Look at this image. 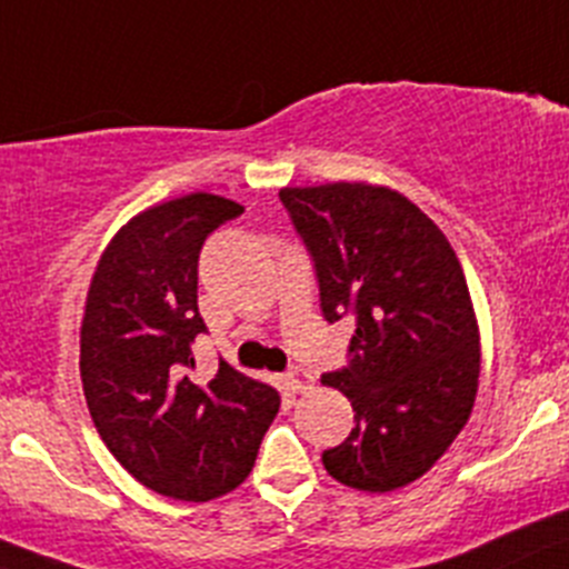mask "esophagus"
I'll return each instance as SVG.
<instances>
[{"mask_svg": "<svg viewBox=\"0 0 569 569\" xmlns=\"http://www.w3.org/2000/svg\"><path fill=\"white\" fill-rule=\"evenodd\" d=\"M288 386L293 393H305L312 388V375L305 369H290L288 371Z\"/></svg>", "mask_w": 569, "mask_h": 569, "instance_id": "1", "label": "esophagus"}]
</instances>
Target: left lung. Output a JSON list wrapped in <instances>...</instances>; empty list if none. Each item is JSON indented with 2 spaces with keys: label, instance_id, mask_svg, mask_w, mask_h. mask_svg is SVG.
<instances>
[{
  "label": "left lung",
  "instance_id": "obj_1",
  "mask_svg": "<svg viewBox=\"0 0 569 569\" xmlns=\"http://www.w3.org/2000/svg\"><path fill=\"white\" fill-rule=\"evenodd\" d=\"M281 203L312 253L329 323L349 312V366L323 375L357 425L323 467L386 495L430 472L469 421L480 329L461 262L443 231L391 187H284Z\"/></svg>",
  "mask_w": 569,
  "mask_h": 569
}]
</instances>
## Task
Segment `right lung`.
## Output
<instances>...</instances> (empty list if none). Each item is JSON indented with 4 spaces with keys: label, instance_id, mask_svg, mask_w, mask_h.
Here are the masks:
<instances>
[{
    "label": "right lung",
    "instance_id": "obj_1",
    "mask_svg": "<svg viewBox=\"0 0 569 569\" xmlns=\"http://www.w3.org/2000/svg\"><path fill=\"white\" fill-rule=\"evenodd\" d=\"M246 209L212 192L164 200L102 251L80 327V380L97 432L156 495L207 502L251 475L279 391L220 360L194 380L192 340L203 240Z\"/></svg>",
    "mask_w": 569,
    "mask_h": 569
}]
</instances>
